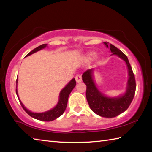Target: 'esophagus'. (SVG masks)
<instances>
[{
  "instance_id": "34e87169",
  "label": "esophagus",
  "mask_w": 152,
  "mask_h": 152,
  "mask_svg": "<svg viewBox=\"0 0 152 152\" xmlns=\"http://www.w3.org/2000/svg\"><path fill=\"white\" fill-rule=\"evenodd\" d=\"M75 79L77 83H79V82H82V76L81 74H77L75 76Z\"/></svg>"
}]
</instances>
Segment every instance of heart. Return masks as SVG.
<instances>
[{
	"label": "heart",
	"instance_id": "obj_1",
	"mask_svg": "<svg viewBox=\"0 0 152 152\" xmlns=\"http://www.w3.org/2000/svg\"><path fill=\"white\" fill-rule=\"evenodd\" d=\"M94 56V53H88V55H87V59H88V60H91V59L92 58V57H93Z\"/></svg>",
	"mask_w": 152,
	"mask_h": 152
}]
</instances>
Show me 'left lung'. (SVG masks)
Wrapping results in <instances>:
<instances>
[{"mask_svg":"<svg viewBox=\"0 0 152 152\" xmlns=\"http://www.w3.org/2000/svg\"><path fill=\"white\" fill-rule=\"evenodd\" d=\"M107 48H109L112 55H117L123 59L127 64L129 71V80L127 91L123 96L117 98H109L102 94L95 85L92 73L94 69H88L82 74V80L86 86V96L89 107L94 113L99 116L113 118L118 116L128 109L134 97L136 82L134 74L133 72L128 58L125 53L115 45L104 42Z\"/></svg>","mask_w":152,"mask_h":152,"instance_id":"8db88e82","label":"left lung"}]
</instances>
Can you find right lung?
Here are the masks:
<instances>
[{
  "label": "right lung",
  "mask_w": 152,
  "mask_h": 152,
  "mask_svg": "<svg viewBox=\"0 0 152 152\" xmlns=\"http://www.w3.org/2000/svg\"><path fill=\"white\" fill-rule=\"evenodd\" d=\"M46 45H47V44H42L39 46H38L37 48H35L34 50H33L31 51H30V52L26 56V57L28 56H30L31 54H32L33 53H35L36 51H39L41 50H42V49L45 48L46 47ZM16 82L17 83V79ZM76 84V82L75 79L73 78L65 86V88L61 90V91L60 92V99H59V102L58 104L56 105V107H55L53 109L48 110V111L45 112V113H34L29 111V110H27L26 108L24 107V105L21 102H20L19 98H18V99H19V101L20 102V105H21L23 107V109L25 110V111L26 112L29 116L34 118V119L43 121H51L55 120L59 117H60L61 115L64 113V111H65V110L66 109L67 103H68V96L69 95H70L72 91L73 90V88L75 87ZM16 93L17 95V97H19L18 96L17 88H16Z\"/></svg>",
  "instance_id": "right-lung-1"
}]
</instances>
